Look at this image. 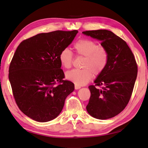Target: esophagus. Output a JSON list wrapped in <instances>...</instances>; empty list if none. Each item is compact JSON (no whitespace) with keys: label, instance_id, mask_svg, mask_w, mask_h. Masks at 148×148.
<instances>
[{"label":"esophagus","instance_id":"esophagus-1","mask_svg":"<svg viewBox=\"0 0 148 148\" xmlns=\"http://www.w3.org/2000/svg\"><path fill=\"white\" fill-rule=\"evenodd\" d=\"M79 88H81V86H77V85H75V89H78Z\"/></svg>","mask_w":148,"mask_h":148}]
</instances>
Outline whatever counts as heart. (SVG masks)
<instances>
[{"label": "heart", "instance_id": "b5f03b06", "mask_svg": "<svg viewBox=\"0 0 148 148\" xmlns=\"http://www.w3.org/2000/svg\"><path fill=\"white\" fill-rule=\"evenodd\" d=\"M75 51L78 56L85 57L82 70H72L66 73L67 79L81 86L87 84L92 78V74L99 75L106 67L109 59L107 49L92 40L82 39L74 44ZM60 64L65 69L72 66L73 55L69 49H65L59 55Z\"/></svg>", "mask_w": 148, "mask_h": 148}]
</instances>
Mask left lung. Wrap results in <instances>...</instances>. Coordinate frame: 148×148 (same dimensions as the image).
<instances>
[{"instance_id":"obj_1","label":"left lung","mask_w":148,"mask_h":148,"mask_svg":"<svg viewBox=\"0 0 148 148\" xmlns=\"http://www.w3.org/2000/svg\"><path fill=\"white\" fill-rule=\"evenodd\" d=\"M83 34L101 41L109 53L106 67L88 88L91 92L86 110L92 117L100 120L112 118L120 114L130 99L138 66L127 42L110 31H86ZM100 86L101 89L95 86Z\"/></svg>"}]
</instances>
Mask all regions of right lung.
Returning <instances> with one entry per match:
<instances>
[{"instance_id":"right-lung-1","label":"right lung","mask_w":148,"mask_h":148,"mask_svg":"<svg viewBox=\"0 0 148 148\" xmlns=\"http://www.w3.org/2000/svg\"><path fill=\"white\" fill-rule=\"evenodd\" d=\"M77 30L40 33L18 46L9 67L8 78L20 110L39 122L56 118L74 84L64 80L60 52L73 41Z\"/></svg>"}]
</instances>
